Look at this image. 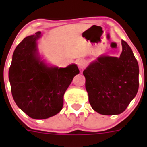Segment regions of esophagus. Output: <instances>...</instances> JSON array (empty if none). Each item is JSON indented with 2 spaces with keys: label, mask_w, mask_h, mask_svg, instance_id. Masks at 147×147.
<instances>
[{
  "label": "esophagus",
  "mask_w": 147,
  "mask_h": 147,
  "mask_svg": "<svg viewBox=\"0 0 147 147\" xmlns=\"http://www.w3.org/2000/svg\"><path fill=\"white\" fill-rule=\"evenodd\" d=\"M77 65L80 69H83L86 66V62L84 59H80V60H78Z\"/></svg>",
  "instance_id": "obj_1"
}]
</instances>
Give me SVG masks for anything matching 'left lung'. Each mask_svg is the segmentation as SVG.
<instances>
[{"instance_id": "8db88e82", "label": "left lung", "mask_w": 147, "mask_h": 147, "mask_svg": "<svg viewBox=\"0 0 147 147\" xmlns=\"http://www.w3.org/2000/svg\"><path fill=\"white\" fill-rule=\"evenodd\" d=\"M121 45L120 57L102 56L83 71L90 104L102 115L124 112L138 90V62L129 45Z\"/></svg>"}]
</instances>
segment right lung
<instances>
[{
	"label": "right lung",
	"instance_id": "add662e5",
	"mask_svg": "<svg viewBox=\"0 0 147 147\" xmlns=\"http://www.w3.org/2000/svg\"><path fill=\"white\" fill-rule=\"evenodd\" d=\"M41 32L25 37L13 53L9 70L12 97L18 107L34 119H45L62 110L63 96L80 73L76 65L49 67L40 60L37 40Z\"/></svg>",
	"mask_w": 147,
	"mask_h": 147
}]
</instances>
